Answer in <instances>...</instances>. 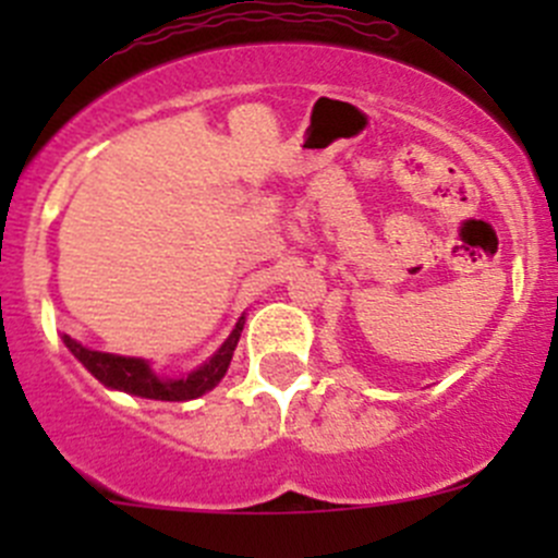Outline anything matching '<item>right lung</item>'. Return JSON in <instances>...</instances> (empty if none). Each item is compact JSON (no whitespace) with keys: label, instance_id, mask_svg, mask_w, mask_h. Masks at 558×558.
<instances>
[{"label":"right lung","instance_id":"1","mask_svg":"<svg viewBox=\"0 0 558 558\" xmlns=\"http://www.w3.org/2000/svg\"><path fill=\"white\" fill-rule=\"evenodd\" d=\"M243 324L245 315H240L238 326H234L232 335L227 337V342H223L199 369L189 373L185 378H159L145 359L92 351V348L72 340L70 335H64V345L70 348L72 356H75L77 362L107 388H116V391H126L145 399H161V402H189V399L202 397V393H207L210 388L221 384V378L229 369V362H232L234 348H238Z\"/></svg>","mask_w":558,"mask_h":558}]
</instances>
